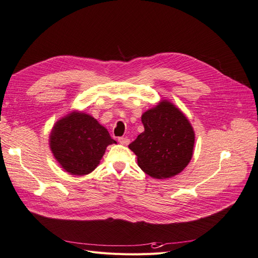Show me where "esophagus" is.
<instances>
[{"instance_id":"34e87169","label":"esophagus","mask_w":258,"mask_h":258,"mask_svg":"<svg viewBox=\"0 0 258 258\" xmlns=\"http://www.w3.org/2000/svg\"><path fill=\"white\" fill-rule=\"evenodd\" d=\"M118 141H119V143H120L121 145H123V146H127V145L130 144V140H128L127 138H124V137H120V138L118 139Z\"/></svg>"}]
</instances>
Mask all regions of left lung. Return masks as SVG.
I'll use <instances>...</instances> for the list:
<instances>
[{
  "mask_svg": "<svg viewBox=\"0 0 258 258\" xmlns=\"http://www.w3.org/2000/svg\"><path fill=\"white\" fill-rule=\"evenodd\" d=\"M145 131L128 146L137 164L154 179L177 176L192 160L195 132L179 108L162 99L141 114Z\"/></svg>",
  "mask_w": 258,
  "mask_h": 258,
  "instance_id": "left-lung-1",
  "label": "left lung"
}]
</instances>
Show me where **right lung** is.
Listing matches in <instances>:
<instances>
[{
  "label": "right lung",
  "mask_w": 258,
  "mask_h": 258,
  "mask_svg": "<svg viewBox=\"0 0 258 258\" xmlns=\"http://www.w3.org/2000/svg\"><path fill=\"white\" fill-rule=\"evenodd\" d=\"M117 144L92 115L73 110L57 120L49 135L55 161L74 176H86L101 162L107 147Z\"/></svg>",
  "instance_id": "obj_1"
}]
</instances>
